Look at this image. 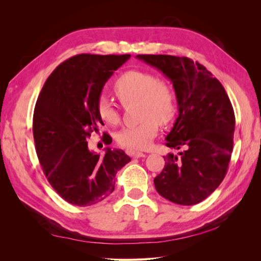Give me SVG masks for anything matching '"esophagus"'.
<instances>
[{"mask_svg": "<svg viewBox=\"0 0 261 261\" xmlns=\"http://www.w3.org/2000/svg\"><path fill=\"white\" fill-rule=\"evenodd\" d=\"M129 154L133 156V158H144L146 156V154L144 152H140V151H135V150H130V151H128Z\"/></svg>", "mask_w": 261, "mask_h": 261, "instance_id": "esophagus-1", "label": "esophagus"}]
</instances>
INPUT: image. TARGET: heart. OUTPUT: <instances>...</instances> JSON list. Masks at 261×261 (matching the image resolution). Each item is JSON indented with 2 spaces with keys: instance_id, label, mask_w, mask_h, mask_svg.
<instances>
[{
  "instance_id": "heart-1",
  "label": "heart",
  "mask_w": 261,
  "mask_h": 261,
  "mask_svg": "<svg viewBox=\"0 0 261 261\" xmlns=\"http://www.w3.org/2000/svg\"><path fill=\"white\" fill-rule=\"evenodd\" d=\"M117 99L123 105L138 101L141 122L123 128L117 134V143L122 147L144 150L152 144L159 125L171 123L177 112V98L172 87L151 72L132 69L118 76L113 85ZM97 112L106 123L115 125L120 113L106 96L97 101Z\"/></svg>"
}]
</instances>
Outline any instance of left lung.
<instances>
[{
    "label": "left lung",
    "instance_id": "8db88e82",
    "mask_svg": "<svg viewBox=\"0 0 261 261\" xmlns=\"http://www.w3.org/2000/svg\"><path fill=\"white\" fill-rule=\"evenodd\" d=\"M137 58L161 70L177 98L178 117L165 145L183 151L163 156L164 168L153 179L156 192L177 204L198 203L216 191L227 172L235 128L231 101L198 62L167 54Z\"/></svg>",
    "mask_w": 261,
    "mask_h": 261
}]
</instances>
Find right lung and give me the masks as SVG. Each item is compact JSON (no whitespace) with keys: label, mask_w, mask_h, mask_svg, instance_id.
Instances as JSON below:
<instances>
[{"label":"right lung","mask_w":261,"mask_h":261,"mask_svg":"<svg viewBox=\"0 0 261 261\" xmlns=\"http://www.w3.org/2000/svg\"><path fill=\"white\" fill-rule=\"evenodd\" d=\"M129 58L75 55L53 70L38 97L33 120L38 159L54 191L75 206H92L108 198L117 171L130 161L121 149L106 148L100 156L87 143L103 125L97 112L102 88ZM103 140L112 143L108 134Z\"/></svg>","instance_id":"1"}]
</instances>
